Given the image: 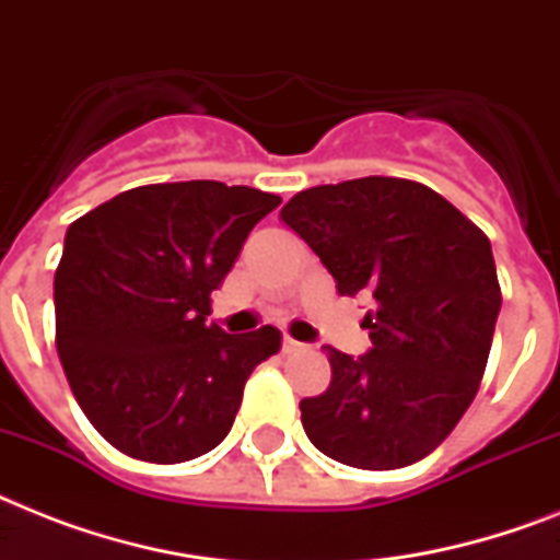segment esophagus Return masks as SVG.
I'll return each mask as SVG.
<instances>
[{"instance_id": "obj_1", "label": "esophagus", "mask_w": 560, "mask_h": 560, "mask_svg": "<svg viewBox=\"0 0 560 560\" xmlns=\"http://www.w3.org/2000/svg\"><path fill=\"white\" fill-rule=\"evenodd\" d=\"M304 348H307V345L295 342V339H290V336H284V339H281V351L284 353H299V351H304Z\"/></svg>"}]
</instances>
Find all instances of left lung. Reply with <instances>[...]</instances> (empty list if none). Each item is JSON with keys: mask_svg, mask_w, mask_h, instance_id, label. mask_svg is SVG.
Listing matches in <instances>:
<instances>
[{"mask_svg": "<svg viewBox=\"0 0 560 560\" xmlns=\"http://www.w3.org/2000/svg\"><path fill=\"white\" fill-rule=\"evenodd\" d=\"M339 295H368L362 357L325 348L330 385L302 399L304 434L330 460L388 471L422 460L483 380L501 313L492 244L460 209L402 177L313 186L281 207Z\"/></svg>", "mask_w": 560, "mask_h": 560, "instance_id": "8db88e82", "label": "left lung"}]
</instances>
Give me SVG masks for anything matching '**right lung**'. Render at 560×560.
<instances>
[{"label":"right lung","mask_w":560,"mask_h":560,"mask_svg":"<svg viewBox=\"0 0 560 560\" xmlns=\"http://www.w3.org/2000/svg\"><path fill=\"white\" fill-rule=\"evenodd\" d=\"M279 195L221 180L120 192L68 226L54 276L57 353L83 413L117 452L184 463L233 429L272 325L224 334L209 295Z\"/></svg>","instance_id":"right-lung-1"}]
</instances>
